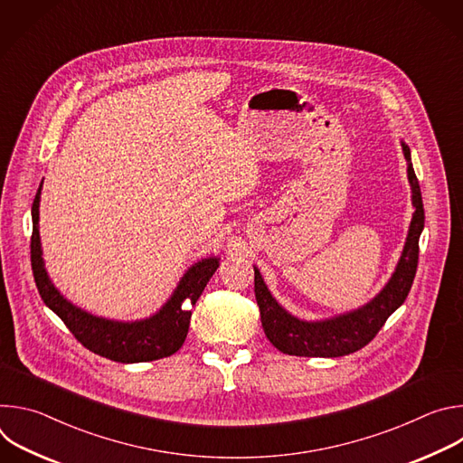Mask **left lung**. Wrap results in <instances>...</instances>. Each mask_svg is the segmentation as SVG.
Listing matches in <instances>:
<instances>
[{
    "instance_id": "1",
    "label": "left lung",
    "mask_w": 463,
    "mask_h": 463,
    "mask_svg": "<svg viewBox=\"0 0 463 463\" xmlns=\"http://www.w3.org/2000/svg\"><path fill=\"white\" fill-rule=\"evenodd\" d=\"M407 159V174L412 188L414 214L409 227V236L395 266V271L383 291L359 309L348 311L326 320H300L288 313L269 293L258 268H254V297L260 307L261 326L275 348L288 355L298 357H341L366 346L386 318L398 309L414 282L420 256V234L425 225V211L418 177L414 174L411 148L402 143Z\"/></svg>"
}]
</instances>
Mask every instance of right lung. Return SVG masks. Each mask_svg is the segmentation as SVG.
<instances>
[{"mask_svg":"<svg viewBox=\"0 0 463 463\" xmlns=\"http://www.w3.org/2000/svg\"><path fill=\"white\" fill-rule=\"evenodd\" d=\"M43 183V181H42ZM42 183L33 203V236L31 266L38 293L45 306L52 309L70 327L75 339L90 352L117 363H146L175 354L188 334L192 311L184 304H195L207 282L220 268V258H203L183 275L168 302L152 317L136 322H118L95 317L68 298H63L49 280L40 243V194Z\"/></svg>","mask_w":463,"mask_h":463,"instance_id":"add662e5","label":"right lung"}]
</instances>
